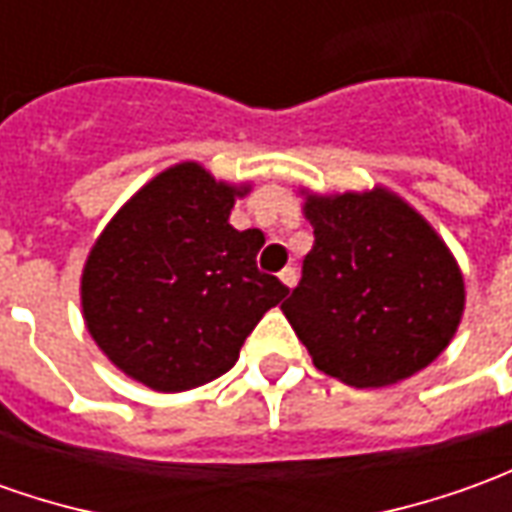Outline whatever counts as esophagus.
<instances>
[{"mask_svg": "<svg viewBox=\"0 0 512 512\" xmlns=\"http://www.w3.org/2000/svg\"><path fill=\"white\" fill-rule=\"evenodd\" d=\"M280 280H283L288 288H294L297 285V269H291V266H285L283 271H280Z\"/></svg>", "mask_w": 512, "mask_h": 512, "instance_id": "obj_1", "label": "esophagus"}]
</instances>
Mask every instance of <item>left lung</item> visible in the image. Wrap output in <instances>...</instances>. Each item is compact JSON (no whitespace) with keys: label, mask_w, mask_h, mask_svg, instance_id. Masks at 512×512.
I'll return each mask as SVG.
<instances>
[{"label":"left lung","mask_w":512,"mask_h":512,"mask_svg":"<svg viewBox=\"0 0 512 512\" xmlns=\"http://www.w3.org/2000/svg\"><path fill=\"white\" fill-rule=\"evenodd\" d=\"M314 249L283 302L316 370L350 387H387L420 373L457 333L465 308L460 266L403 198L308 196Z\"/></svg>","instance_id":"1"}]
</instances>
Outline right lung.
Returning a JSON list of instances; mask_svg holds the SVG:
<instances>
[{
	"mask_svg": "<svg viewBox=\"0 0 512 512\" xmlns=\"http://www.w3.org/2000/svg\"><path fill=\"white\" fill-rule=\"evenodd\" d=\"M243 193L196 162L173 165L92 246L81 277L86 328L139 384L184 392L224 375L263 314L288 294L257 269L263 232L229 224Z\"/></svg>",
	"mask_w": 512,
	"mask_h": 512,
	"instance_id": "add662e5",
	"label": "right lung"
}]
</instances>
